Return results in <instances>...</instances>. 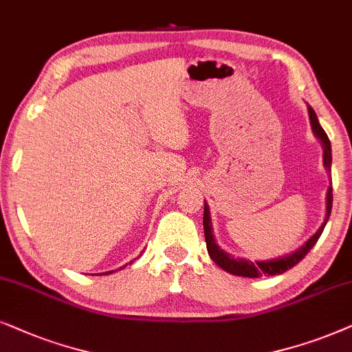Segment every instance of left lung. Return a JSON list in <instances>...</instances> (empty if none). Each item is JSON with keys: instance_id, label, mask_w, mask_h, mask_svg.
I'll return each mask as SVG.
<instances>
[{"instance_id": "left-lung-1", "label": "left lung", "mask_w": 352, "mask_h": 352, "mask_svg": "<svg viewBox=\"0 0 352 352\" xmlns=\"http://www.w3.org/2000/svg\"><path fill=\"white\" fill-rule=\"evenodd\" d=\"M307 112H309V119H311V125H312V132L316 137L320 140L322 148H323V166H325L327 170H331V144L330 140L327 137L325 130L320 127L318 124V119L316 116V112L311 106H307ZM331 204H333V191H331V185L329 191H327V214H325V220L320 225V228L314 233V235L309 238V240L304 243L301 248H298L296 251L292 252V254L278 257V259H270V261H248V259H238V257H233L225 252L223 250H220L217 243L214 240L212 235V223H210V214H209V206L204 203V217H203V225H204V236H206V246H208V252L215 264H217L220 269H223L228 274L238 275V277H250V278H259L262 275H280L283 272H287L288 269H292L301 262L309 251L312 250L314 245H316L318 238H320L323 228H325L327 222H329L330 212H331Z\"/></svg>"}]
</instances>
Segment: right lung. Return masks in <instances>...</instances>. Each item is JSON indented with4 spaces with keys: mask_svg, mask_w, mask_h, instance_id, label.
Instances as JSON below:
<instances>
[{
    "mask_svg": "<svg viewBox=\"0 0 352 352\" xmlns=\"http://www.w3.org/2000/svg\"><path fill=\"white\" fill-rule=\"evenodd\" d=\"M125 267V265H124ZM120 269H122V267H120ZM112 272H114V270H111V272H106V274H112Z\"/></svg>",
    "mask_w": 352,
    "mask_h": 352,
    "instance_id": "right-lung-1",
    "label": "right lung"
}]
</instances>
